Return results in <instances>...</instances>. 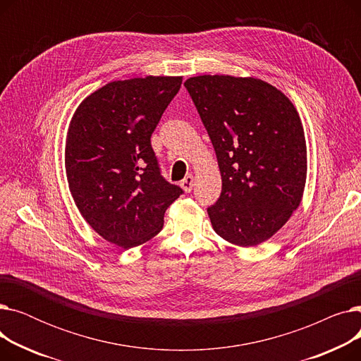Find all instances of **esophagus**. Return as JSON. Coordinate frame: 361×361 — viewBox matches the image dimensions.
Returning <instances> with one entry per match:
<instances>
[{"label": "esophagus", "instance_id": "esophagus-1", "mask_svg": "<svg viewBox=\"0 0 361 361\" xmlns=\"http://www.w3.org/2000/svg\"><path fill=\"white\" fill-rule=\"evenodd\" d=\"M193 184H195V177L192 176V174H188V176H185L184 178H183V181H181V187H183V190L185 192V193H190L192 192V188H193Z\"/></svg>", "mask_w": 361, "mask_h": 361}]
</instances>
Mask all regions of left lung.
<instances>
[{
  "label": "left lung",
  "instance_id": "1",
  "mask_svg": "<svg viewBox=\"0 0 361 361\" xmlns=\"http://www.w3.org/2000/svg\"><path fill=\"white\" fill-rule=\"evenodd\" d=\"M185 89L211 137L222 192L207 207L215 233L240 247L271 238L297 209L307 176L298 112L255 78L197 75Z\"/></svg>",
  "mask_w": 361,
  "mask_h": 361
}]
</instances>
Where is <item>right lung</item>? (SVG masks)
Returning a JSON list of instances; mask_svg holds the SVG:
<instances>
[{
	"instance_id": "obj_1",
	"label": "right lung",
	"mask_w": 361,
	"mask_h": 361,
	"mask_svg": "<svg viewBox=\"0 0 361 361\" xmlns=\"http://www.w3.org/2000/svg\"><path fill=\"white\" fill-rule=\"evenodd\" d=\"M183 78L111 82L78 106L66 140L70 193L85 221L123 249L155 237L183 188L162 176L150 136Z\"/></svg>"
}]
</instances>
